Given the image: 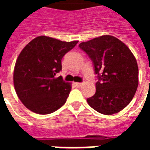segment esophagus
Segmentation results:
<instances>
[{
    "mask_svg": "<svg viewBox=\"0 0 150 150\" xmlns=\"http://www.w3.org/2000/svg\"><path fill=\"white\" fill-rule=\"evenodd\" d=\"M77 87H80V86H82V83H75Z\"/></svg>",
    "mask_w": 150,
    "mask_h": 150,
    "instance_id": "34e87169",
    "label": "esophagus"
}]
</instances>
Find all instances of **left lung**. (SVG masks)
<instances>
[{
	"label": "left lung",
	"mask_w": 150,
	"mask_h": 150,
	"mask_svg": "<svg viewBox=\"0 0 150 150\" xmlns=\"http://www.w3.org/2000/svg\"><path fill=\"white\" fill-rule=\"evenodd\" d=\"M79 48L91 59L98 81L88 104L98 112L112 115L131 102L138 86V67L131 50L111 35L81 42Z\"/></svg>",
	"instance_id": "obj_1"
}]
</instances>
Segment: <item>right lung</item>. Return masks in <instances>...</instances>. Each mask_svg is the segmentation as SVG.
<instances>
[{
	"label": "right lung",
	"instance_id": "right-lung-1",
	"mask_svg": "<svg viewBox=\"0 0 150 150\" xmlns=\"http://www.w3.org/2000/svg\"><path fill=\"white\" fill-rule=\"evenodd\" d=\"M77 43L39 36L21 50L15 64L13 83L18 98L28 109L45 115L65 104L71 86L55 75L62 70V57Z\"/></svg>",
	"mask_w": 150,
	"mask_h": 150
}]
</instances>
